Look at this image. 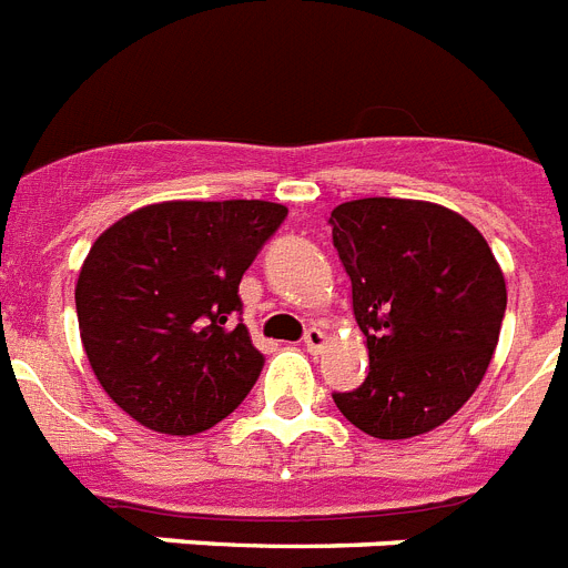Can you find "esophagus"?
Masks as SVG:
<instances>
[{
  "label": "esophagus",
  "mask_w": 568,
  "mask_h": 568,
  "mask_svg": "<svg viewBox=\"0 0 568 568\" xmlns=\"http://www.w3.org/2000/svg\"><path fill=\"white\" fill-rule=\"evenodd\" d=\"M324 342H327V336H324V331H318V327H310V331L304 333V347H307L310 353H322Z\"/></svg>",
  "instance_id": "1"
}]
</instances>
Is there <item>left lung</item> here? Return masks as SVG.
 Wrapping results in <instances>:
<instances>
[{
  "mask_svg": "<svg viewBox=\"0 0 568 568\" xmlns=\"http://www.w3.org/2000/svg\"><path fill=\"white\" fill-rule=\"evenodd\" d=\"M371 371L333 394L376 439L434 430L477 390L500 338L506 278L463 215L425 201L362 197L331 212Z\"/></svg>",
  "mask_w": 568,
  "mask_h": 568,
  "instance_id": "obj_1",
  "label": "left lung"
}]
</instances>
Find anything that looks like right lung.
<instances>
[{
  "instance_id": "add662e5",
  "label": "right lung",
  "mask_w": 568,
  "mask_h": 568,
  "mask_svg": "<svg viewBox=\"0 0 568 568\" xmlns=\"http://www.w3.org/2000/svg\"><path fill=\"white\" fill-rule=\"evenodd\" d=\"M287 217L270 201H166L120 217L77 278L91 371L160 434H201L244 402L264 356L237 284Z\"/></svg>"
}]
</instances>
